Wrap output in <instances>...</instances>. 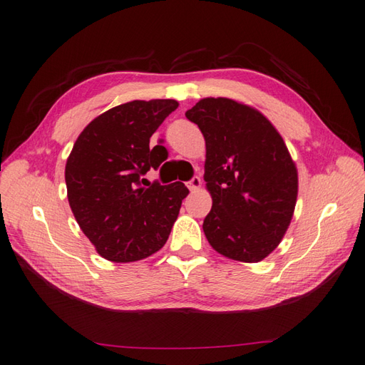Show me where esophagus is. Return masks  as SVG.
<instances>
[{
	"instance_id": "esophagus-1",
	"label": "esophagus",
	"mask_w": 365,
	"mask_h": 365,
	"mask_svg": "<svg viewBox=\"0 0 365 365\" xmlns=\"http://www.w3.org/2000/svg\"><path fill=\"white\" fill-rule=\"evenodd\" d=\"M200 185H201V178H200V176H193L192 180L187 182V187H189L190 190L200 189Z\"/></svg>"
}]
</instances>
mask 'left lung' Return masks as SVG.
<instances>
[{"label":"left lung","mask_w":365,"mask_h":365,"mask_svg":"<svg viewBox=\"0 0 365 365\" xmlns=\"http://www.w3.org/2000/svg\"><path fill=\"white\" fill-rule=\"evenodd\" d=\"M185 117L206 140L207 242L234 261H262L284 237L297 203V167L284 140L261 112L230 98L200 100Z\"/></svg>","instance_id":"8db88e82"}]
</instances>
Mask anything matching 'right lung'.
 I'll return each mask as SVG.
<instances>
[{
	"mask_svg": "<svg viewBox=\"0 0 365 365\" xmlns=\"http://www.w3.org/2000/svg\"><path fill=\"white\" fill-rule=\"evenodd\" d=\"M176 108L175 100L120 104L92 120L73 145L66 165L68 203L108 261L134 262L156 253L187 197L182 182L142 178L167 159L159 145L150 148V137Z\"/></svg>",
	"mask_w": 365,
	"mask_h": 365,
	"instance_id": "1",
	"label": "right lung"
}]
</instances>
